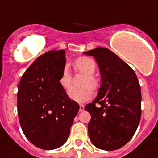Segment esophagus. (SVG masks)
Masks as SVG:
<instances>
[{"label": "esophagus", "instance_id": "34e87169", "mask_svg": "<svg viewBox=\"0 0 158 158\" xmlns=\"http://www.w3.org/2000/svg\"><path fill=\"white\" fill-rule=\"evenodd\" d=\"M83 110H84V106L83 104H80L79 105V112H83Z\"/></svg>", "mask_w": 158, "mask_h": 158}]
</instances>
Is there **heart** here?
Segmentation results:
<instances>
[{"label":"heart","instance_id":"b5f03b06","mask_svg":"<svg viewBox=\"0 0 158 158\" xmlns=\"http://www.w3.org/2000/svg\"><path fill=\"white\" fill-rule=\"evenodd\" d=\"M74 68L76 72L82 73L84 76L80 81L79 87H72L68 91V96L72 100L83 103L90 99L92 91H96L99 87V80L94 75L96 69L95 62L89 57H79L74 63ZM72 76L67 67L63 69L59 77V84L64 89H68L71 85Z\"/></svg>","mask_w":158,"mask_h":158}]
</instances>
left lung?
<instances>
[{
	"label": "left lung",
	"mask_w": 158,
	"mask_h": 158,
	"mask_svg": "<svg viewBox=\"0 0 158 158\" xmlns=\"http://www.w3.org/2000/svg\"><path fill=\"white\" fill-rule=\"evenodd\" d=\"M84 54L95 59L102 81L96 98L84 108L91 114L89 137L100 149H120L131 140L140 120L138 79L134 71L108 48L97 47Z\"/></svg>",
	"instance_id": "obj_1"
}]
</instances>
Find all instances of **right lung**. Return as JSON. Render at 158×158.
Listing matches in <instances>:
<instances>
[{
    "mask_svg": "<svg viewBox=\"0 0 158 158\" xmlns=\"http://www.w3.org/2000/svg\"><path fill=\"white\" fill-rule=\"evenodd\" d=\"M65 50H50L25 71L18 84V113L24 134L38 148L50 150L68 138L79 105L59 84Z\"/></svg>",
    "mask_w": 158,
    "mask_h": 158,
    "instance_id": "1",
    "label": "right lung"
}]
</instances>
